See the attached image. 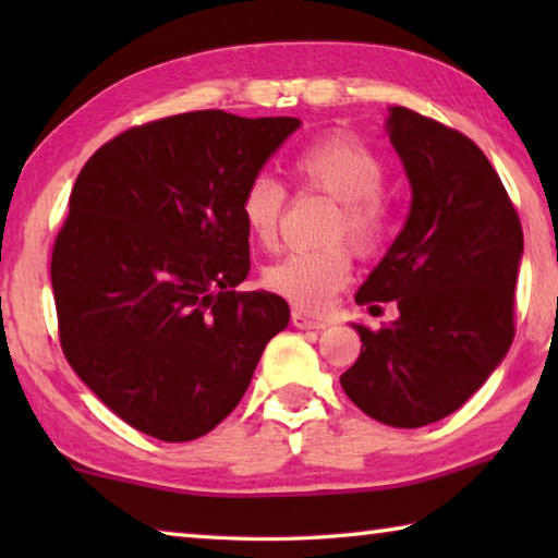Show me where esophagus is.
I'll list each match as a JSON object with an SVG mask.
<instances>
[{"mask_svg": "<svg viewBox=\"0 0 558 558\" xmlns=\"http://www.w3.org/2000/svg\"><path fill=\"white\" fill-rule=\"evenodd\" d=\"M292 325H295L298 329H325L327 327L325 319H317L313 315L302 313V310H292Z\"/></svg>", "mask_w": 558, "mask_h": 558, "instance_id": "obj_1", "label": "esophagus"}]
</instances>
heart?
<instances>
[{
    "label": "heart",
    "mask_w": 558,
    "mask_h": 558,
    "mask_svg": "<svg viewBox=\"0 0 558 558\" xmlns=\"http://www.w3.org/2000/svg\"><path fill=\"white\" fill-rule=\"evenodd\" d=\"M292 174L302 189H317L339 202L329 241L349 239L359 253L379 248L389 229V204L381 194L386 167L369 145L339 132L300 149L292 159ZM239 209L251 239L272 248L286 214V189L268 174L253 177L243 189ZM349 276L352 251L347 243H332L317 251L288 253L263 270V282L292 305L317 313L347 286Z\"/></svg>",
    "instance_id": "heart-1"
}]
</instances>
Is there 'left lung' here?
<instances>
[{
  "mask_svg": "<svg viewBox=\"0 0 558 558\" xmlns=\"http://www.w3.org/2000/svg\"><path fill=\"white\" fill-rule=\"evenodd\" d=\"M391 145L411 182V211L356 305H399L393 325H354L362 354L339 376L374 421L421 428L458 411L514 339L522 223L502 179L470 137L391 108Z\"/></svg>",
  "mask_w": 558,
  "mask_h": 558,
  "instance_id": "obj_1",
  "label": "left lung"
}]
</instances>
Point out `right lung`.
Segmentation results:
<instances>
[{"instance_id":"right-lung-1","label":"right lung","mask_w":558,"mask_h":558,"mask_svg":"<svg viewBox=\"0 0 558 558\" xmlns=\"http://www.w3.org/2000/svg\"><path fill=\"white\" fill-rule=\"evenodd\" d=\"M298 118L194 110L96 149L51 253L61 349L132 428L206 436L248 389L288 302L235 292L251 268L241 194Z\"/></svg>"}]
</instances>
